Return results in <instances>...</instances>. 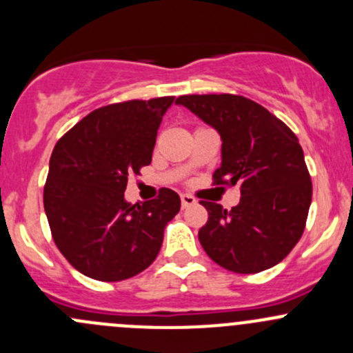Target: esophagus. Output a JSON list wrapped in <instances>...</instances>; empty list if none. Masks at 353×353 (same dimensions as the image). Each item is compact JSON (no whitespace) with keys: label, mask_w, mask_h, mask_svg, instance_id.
Wrapping results in <instances>:
<instances>
[{"label":"esophagus","mask_w":353,"mask_h":353,"mask_svg":"<svg viewBox=\"0 0 353 353\" xmlns=\"http://www.w3.org/2000/svg\"><path fill=\"white\" fill-rule=\"evenodd\" d=\"M194 203H196V199L191 196V194H181V205H183V208L193 206Z\"/></svg>","instance_id":"1"}]
</instances>
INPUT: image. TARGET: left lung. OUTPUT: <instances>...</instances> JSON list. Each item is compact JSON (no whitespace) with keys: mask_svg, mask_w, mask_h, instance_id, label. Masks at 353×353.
I'll list each match as a JSON object with an SVG mask.
<instances>
[{"mask_svg":"<svg viewBox=\"0 0 353 353\" xmlns=\"http://www.w3.org/2000/svg\"><path fill=\"white\" fill-rule=\"evenodd\" d=\"M222 140L216 184H239L230 212L201 201L208 222L198 239L225 270L258 273L279 265L301 239L312 198L311 176L297 137L268 109L241 95H183L176 101Z\"/></svg>","mask_w":353,"mask_h":353,"instance_id":"obj_1","label":"left lung"}]
</instances>
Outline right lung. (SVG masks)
Returning a JSON list of instances; mask_svg holds the SVG:
<instances>
[{"instance_id":"obj_1","label":"right lung","mask_w":353,"mask_h":353,"mask_svg":"<svg viewBox=\"0 0 353 353\" xmlns=\"http://www.w3.org/2000/svg\"><path fill=\"white\" fill-rule=\"evenodd\" d=\"M174 97L101 108L74 124L49 160L44 210L52 239L83 275L119 282L154 263L167 222L181 198L163 188L159 198L131 205L128 177L152 162L157 131Z\"/></svg>"}]
</instances>
